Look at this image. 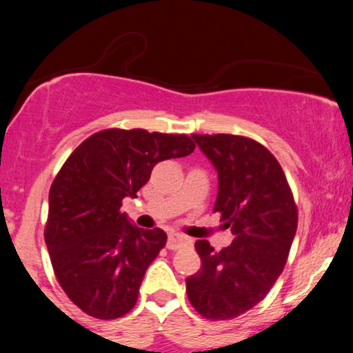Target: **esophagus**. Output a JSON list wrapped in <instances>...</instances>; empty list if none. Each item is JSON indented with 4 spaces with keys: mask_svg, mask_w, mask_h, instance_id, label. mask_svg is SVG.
Wrapping results in <instances>:
<instances>
[{
    "mask_svg": "<svg viewBox=\"0 0 353 353\" xmlns=\"http://www.w3.org/2000/svg\"><path fill=\"white\" fill-rule=\"evenodd\" d=\"M188 244H190V239L182 236V234H171L168 239V249L171 250H176L179 249V247H184Z\"/></svg>",
    "mask_w": 353,
    "mask_h": 353,
    "instance_id": "obj_1",
    "label": "esophagus"
}]
</instances>
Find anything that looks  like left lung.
<instances>
[{
  "instance_id": "left-lung-1",
  "label": "left lung",
  "mask_w": 353,
  "mask_h": 353,
  "mask_svg": "<svg viewBox=\"0 0 353 353\" xmlns=\"http://www.w3.org/2000/svg\"><path fill=\"white\" fill-rule=\"evenodd\" d=\"M219 176L214 212L234 241L214 250L197 241L201 269L185 279L189 302L202 317L230 320L257 305L282 274L297 205L279 161L257 141L234 134H192Z\"/></svg>"
}]
</instances>
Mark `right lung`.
I'll return each instance as SVG.
<instances>
[{"label": "right lung", "mask_w": 353, "mask_h": 353, "mask_svg": "<svg viewBox=\"0 0 353 353\" xmlns=\"http://www.w3.org/2000/svg\"><path fill=\"white\" fill-rule=\"evenodd\" d=\"M185 134L104 129L83 141L50 189L44 241L61 289L81 310L119 319L136 305L145 270L165 245L163 229H141L121 212L161 161L189 156Z\"/></svg>", "instance_id": "add662e5"}]
</instances>
